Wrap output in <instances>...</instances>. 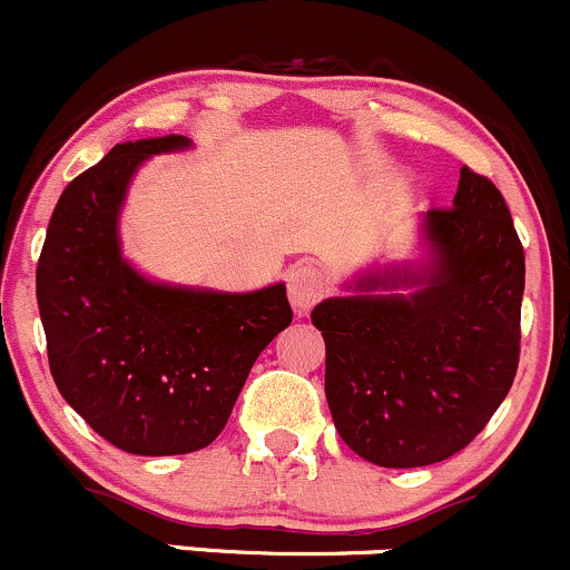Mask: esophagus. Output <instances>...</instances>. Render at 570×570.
Masks as SVG:
<instances>
[{
    "label": "esophagus",
    "mask_w": 570,
    "mask_h": 570,
    "mask_svg": "<svg viewBox=\"0 0 570 570\" xmlns=\"http://www.w3.org/2000/svg\"><path fill=\"white\" fill-rule=\"evenodd\" d=\"M286 289H289L292 308L297 314H306L317 306L327 292V275L317 262H297L286 275Z\"/></svg>",
    "instance_id": "obj_1"
}]
</instances>
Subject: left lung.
Masks as SVG:
<instances>
[{
    "instance_id": "8db88e82",
    "label": "left lung",
    "mask_w": 570,
    "mask_h": 570,
    "mask_svg": "<svg viewBox=\"0 0 570 570\" xmlns=\"http://www.w3.org/2000/svg\"><path fill=\"white\" fill-rule=\"evenodd\" d=\"M424 226L433 269L358 281V289H422L331 297L312 312L333 424L350 450L386 469L461 452L519 370L524 245L497 184L463 165L455 204L430 209Z\"/></svg>"
}]
</instances>
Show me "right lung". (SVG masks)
<instances>
[{"label": "right lung", "mask_w": 570, "mask_h": 570, "mask_svg": "<svg viewBox=\"0 0 570 570\" xmlns=\"http://www.w3.org/2000/svg\"><path fill=\"white\" fill-rule=\"evenodd\" d=\"M181 135L115 146L55 206L36 269L46 353L68 405L118 450L184 455L226 428L258 353L292 322L281 284L250 295L140 278L118 250V209L142 159Z\"/></svg>", "instance_id": "right-lung-1"}]
</instances>
